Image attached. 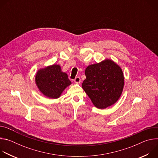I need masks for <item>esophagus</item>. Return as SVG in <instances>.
Here are the masks:
<instances>
[{
	"mask_svg": "<svg viewBox=\"0 0 158 158\" xmlns=\"http://www.w3.org/2000/svg\"><path fill=\"white\" fill-rule=\"evenodd\" d=\"M74 82H75V83H76V84L80 83V82H81V81L80 77H79V76L76 77V78H75V79H74Z\"/></svg>",
	"mask_w": 158,
	"mask_h": 158,
	"instance_id": "34e87169",
	"label": "esophagus"
}]
</instances>
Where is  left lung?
<instances>
[{"label":"left lung","mask_w":158,"mask_h":158,"mask_svg":"<svg viewBox=\"0 0 158 158\" xmlns=\"http://www.w3.org/2000/svg\"><path fill=\"white\" fill-rule=\"evenodd\" d=\"M85 75L82 87L96 107L104 109L119 99L124 87V76L115 62L106 59L90 65Z\"/></svg>","instance_id":"obj_1"}]
</instances>
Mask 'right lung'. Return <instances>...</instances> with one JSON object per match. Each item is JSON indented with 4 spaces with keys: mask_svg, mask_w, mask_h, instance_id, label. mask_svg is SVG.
Listing matches in <instances>:
<instances>
[{
    "mask_svg": "<svg viewBox=\"0 0 158 158\" xmlns=\"http://www.w3.org/2000/svg\"><path fill=\"white\" fill-rule=\"evenodd\" d=\"M35 83L44 95L56 99L59 98L71 82L67 74L61 71L60 65L54 64L38 71L35 76Z\"/></svg>",
    "mask_w": 158,
    "mask_h": 158,
    "instance_id": "obj_1",
    "label": "right lung"
}]
</instances>
